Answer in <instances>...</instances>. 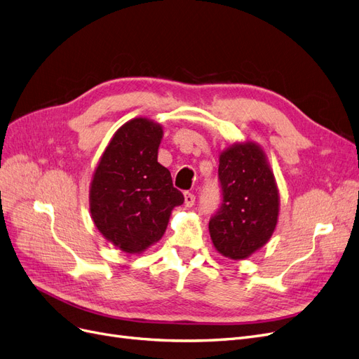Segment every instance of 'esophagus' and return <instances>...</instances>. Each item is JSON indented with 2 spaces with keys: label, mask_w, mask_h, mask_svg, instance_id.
I'll return each instance as SVG.
<instances>
[{
  "label": "esophagus",
  "mask_w": 359,
  "mask_h": 359,
  "mask_svg": "<svg viewBox=\"0 0 359 359\" xmlns=\"http://www.w3.org/2000/svg\"><path fill=\"white\" fill-rule=\"evenodd\" d=\"M195 204V195L191 192H184V205L192 207Z\"/></svg>",
  "instance_id": "34e87169"
}]
</instances>
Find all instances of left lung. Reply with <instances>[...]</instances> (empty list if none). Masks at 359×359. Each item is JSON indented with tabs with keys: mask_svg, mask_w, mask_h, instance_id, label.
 <instances>
[{
	"mask_svg": "<svg viewBox=\"0 0 359 359\" xmlns=\"http://www.w3.org/2000/svg\"><path fill=\"white\" fill-rule=\"evenodd\" d=\"M222 205L210 219L213 245L224 257L243 260L269 241L280 215L273 172L253 142L235 143L219 158Z\"/></svg>",
	"mask_w": 359,
	"mask_h": 359,
	"instance_id": "left-lung-1",
	"label": "left lung"
}]
</instances>
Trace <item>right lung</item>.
<instances>
[{"label":"right lung","instance_id":"1","mask_svg":"<svg viewBox=\"0 0 359 359\" xmlns=\"http://www.w3.org/2000/svg\"><path fill=\"white\" fill-rule=\"evenodd\" d=\"M163 127L135 118L119 127L90 184V213L99 232L119 250L139 255L163 238L171 210L184 198L158 163Z\"/></svg>","mask_w":359,"mask_h":359}]
</instances>
